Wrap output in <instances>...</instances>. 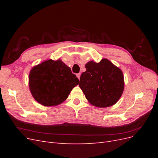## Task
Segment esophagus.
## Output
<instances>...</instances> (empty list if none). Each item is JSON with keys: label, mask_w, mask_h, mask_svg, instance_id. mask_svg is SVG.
Listing matches in <instances>:
<instances>
[{"label": "esophagus", "mask_w": 158, "mask_h": 158, "mask_svg": "<svg viewBox=\"0 0 158 158\" xmlns=\"http://www.w3.org/2000/svg\"><path fill=\"white\" fill-rule=\"evenodd\" d=\"M80 75H81V74L80 73H78V74H76V76H77L78 77V78L80 80Z\"/></svg>", "instance_id": "obj_1"}]
</instances>
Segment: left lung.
<instances>
[{
    "mask_svg": "<svg viewBox=\"0 0 158 158\" xmlns=\"http://www.w3.org/2000/svg\"><path fill=\"white\" fill-rule=\"evenodd\" d=\"M86 71L81 74L79 86L89 103L97 107H107L120 99L125 88L122 70L107 59L99 63L85 64Z\"/></svg>",
    "mask_w": 158,
    "mask_h": 158,
    "instance_id": "obj_1",
    "label": "left lung"
}]
</instances>
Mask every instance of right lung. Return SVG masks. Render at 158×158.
<instances>
[{
  "instance_id": "obj_1",
  "label": "right lung",
  "mask_w": 158,
  "mask_h": 158,
  "mask_svg": "<svg viewBox=\"0 0 158 158\" xmlns=\"http://www.w3.org/2000/svg\"><path fill=\"white\" fill-rule=\"evenodd\" d=\"M78 84V78L60 59L43 61L33 66L29 74L32 96L45 107L56 106L64 102Z\"/></svg>"
}]
</instances>
